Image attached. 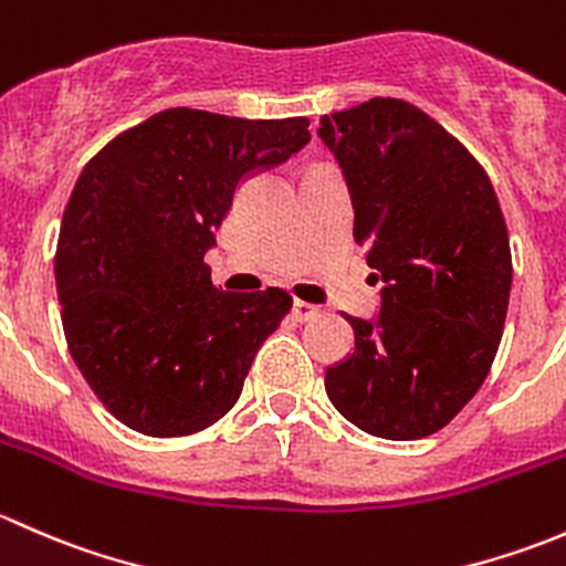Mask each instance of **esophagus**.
<instances>
[{"label":"esophagus","mask_w":566,"mask_h":566,"mask_svg":"<svg viewBox=\"0 0 566 566\" xmlns=\"http://www.w3.org/2000/svg\"><path fill=\"white\" fill-rule=\"evenodd\" d=\"M317 315H319V310L315 304H306V301H298V298L293 301V317L298 319V323H306V319H312Z\"/></svg>","instance_id":"obj_1"}]
</instances>
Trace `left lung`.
I'll return each instance as SVG.
<instances>
[{
	"mask_svg": "<svg viewBox=\"0 0 566 566\" xmlns=\"http://www.w3.org/2000/svg\"><path fill=\"white\" fill-rule=\"evenodd\" d=\"M350 186L353 241L367 249L384 306L347 317L350 358L325 391L369 436L416 441L443 430L488 378L504 334L512 251L482 164L419 106L369 98L319 119Z\"/></svg>",
	"mask_w": 566,
	"mask_h": 566,
	"instance_id": "obj_1",
	"label": "left lung"
}]
</instances>
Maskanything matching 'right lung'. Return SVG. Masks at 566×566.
<instances>
[{
  "mask_svg": "<svg viewBox=\"0 0 566 566\" xmlns=\"http://www.w3.org/2000/svg\"><path fill=\"white\" fill-rule=\"evenodd\" d=\"M310 119L164 108L114 136L78 175L54 273L78 373L114 419L153 438L216 424L293 298L221 293L205 251L249 172L287 161Z\"/></svg>",
  "mask_w": 566,
  "mask_h": 566,
  "instance_id": "1",
  "label": "right lung"
}]
</instances>
